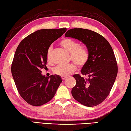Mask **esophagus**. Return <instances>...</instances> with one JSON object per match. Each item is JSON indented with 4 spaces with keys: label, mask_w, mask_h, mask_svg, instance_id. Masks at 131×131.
<instances>
[{
    "label": "esophagus",
    "mask_w": 131,
    "mask_h": 131,
    "mask_svg": "<svg viewBox=\"0 0 131 131\" xmlns=\"http://www.w3.org/2000/svg\"><path fill=\"white\" fill-rule=\"evenodd\" d=\"M61 78H62V80H65L66 78H67V77H61Z\"/></svg>",
    "instance_id": "esophagus-1"
}]
</instances>
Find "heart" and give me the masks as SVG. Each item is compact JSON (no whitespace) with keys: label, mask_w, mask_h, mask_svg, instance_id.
<instances>
[{"label":"heart","mask_w":131,"mask_h":131,"mask_svg":"<svg viewBox=\"0 0 131 131\" xmlns=\"http://www.w3.org/2000/svg\"><path fill=\"white\" fill-rule=\"evenodd\" d=\"M60 44L64 49L71 54V60L79 66H84L89 60V52L87 47L84 46H80L78 41L71 38H65L61 41ZM53 47L50 46L47 52V60L51 62V54ZM77 69L74 63L68 65H60L56 67L53 72L55 74L61 77H67L72 74Z\"/></svg>","instance_id":"obj_1"}]
</instances>
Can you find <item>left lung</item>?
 I'll return each instance as SVG.
<instances>
[{
    "mask_svg": "<svg viewBox=\"0 0 131 131\" xmlns=\"http://www.w3.org/2000/svg\"><path fill=\"white\" fill-rule=\"evenodd\" d=\"M65 36L81 41L90 54L81 70L87 78L79 74L73 75L77 83L71 90L72 96L86 106L98 105L109 94L117 75V62L112 47L104 37L90 30L72 29Z\"/></svg>",
    "mask_w": 131,
    "mask_h": 131,
    "instance_id": "obj_1",
    "label": "left lung"
}]
</instances>
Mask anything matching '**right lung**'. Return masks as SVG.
Wrapping results in <instances>:
<instances>
[{
    "mask_svg": "<svg viewBox=\"0 0 131 131\" xmlns=\"http://www.w3.org/2000/svg\"><path fill=\"white\" fill-rule=\"evenodd\" d=\"M66 31V28L38 30L24 38L16 49L11 72L18 93L30 105L38 106L51 101L62 82L58 75L47 77L40 70L47 68L49 46Z\"/></svg>",
    "mask_w": 131,
    "mask_h": 131,
    "instance_id": "obj_1",
    "label": "right lung"
}]
</instances>
